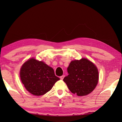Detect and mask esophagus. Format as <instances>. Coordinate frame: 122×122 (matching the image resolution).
<instances>
[{"label": "esophagus", "mask_w": 122, "mask_h": 122, "mask_svg": "<svg viewBox=\"0 0 122 122\" xmlns=\"http://www.w3.org/2000/svg\"><path fill=\"white\" fill-rule=\"evenodd\" d=\"M64 76H62L60 77V79L61 80H63L64 79Z\"/></svg>", "instance_id": "1"}]
</instances>
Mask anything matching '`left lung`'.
Segmentation results:
<instances>
[{
  "label": "left lung",
  "instance_id": "obj_1",
  "mask_svg": "<svg viewBox=\"0 0 122 122\" xmlns=\"http://www.w3.org/2000/svg\"><path fill=\"white\" fill-rule=\"evenodd\" d=\"M68 75L64 77L70 91L77 96H85L92 92L98 83V72L94 64L86 59L71 62Z\"/></svg>",
  "mask_w": 122,
  "mask_h": 122
}]
</instances>
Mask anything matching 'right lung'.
<instances>
[{
  "instance_id": "right-lung-1",
  "label": "right lung",
  "mask_w": 122,
  "mask_h": 122,
  "mask_svg": "<svg viewBox=\"0 0 122 122\" xmlns=\"http://www.w3.org/2000/svg\"><path fill=\"white\" fill-rule=\"evenodd\" d=\"M20 78L25 89L32 94L40 96L46 94L60 80L53 69L43 62L31 59L20 69Z\"/></svg>"
}]
</instances>
